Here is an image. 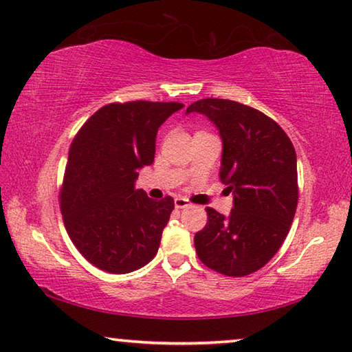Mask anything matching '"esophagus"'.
I'll return each instance as SVG.
<instances>
[{
	"mask_svg": "<svg viewBox=\"0 0 352 352\" xmlns=\"http://www.w3.org/2000/svg\"><path fill=\"white\" fill-rule=\"evenodd\" d=\"M174 204H175V208H186V206H191V202L185 197H175Z\"/></svg>",
	"mask_w": 352,
	"mask_h": 352,
	"instance_id": "34e87169",
	"label": "esophagus"
}]
</instances>
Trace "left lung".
<instances>
[{
  "label": "left lung",
  "mask_w": 352,
  "mask_h": 352,
  "mask_svg": "<svg viewBox=\"0 0 352 352\" xmlns=\"http://www.w3.org/2000/svg\"><path fill=\"white\" fill-rule=\"evenodd\" d=\"M186 113L205 114L219 130V177L233 194L228 217L208 206L194 236L200 261L228 277L263 267L285 241L296 213V152L287 133L261 111L233 100L202 98Z\"/></svg>",
  "instance_id": "8db88e82"
}]
</instances>
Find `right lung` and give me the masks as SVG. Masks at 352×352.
<instances>
[{
    "label": "right lung",
    "instance_id": "1",
    "mask_svg": "<svg viewBox=\"0 0 352 352\" xmlns=\"http://www.w3.org/2000/svg\"><path fill=\"white\" fill-rule=\"evenodd\" d=\"M177 102L109 103L89 117L69 150L59 200L65 230L85 258L111 274L146 266L158 252L174 199L135 189L155 160L161 124Z\"/></svg>",
    "mask_w": 352,
    "mask_h": 352
}]
</instances>
